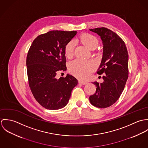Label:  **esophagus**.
<instances>
[{"mask_svg": "<svg viewBox=\"0 0 148 148\" xmlns=\"http://www.w3.org/2000/svg\"><path fill=\"white\" fill-rule=\"evenodd\" d=\"M79 83L80 84L82 85H86L88 84L87 82H83V81H79Z\"/></svg>", "mask_w": 148, "mask_h": 148, "instance_id": "34e87169", "label": "esophagus"}]
</instances>
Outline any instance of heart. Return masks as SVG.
Returning <instances> with one entry per match:
<instances>
[{
	"label": "heart",
	"instance_id": "1",
	"mask_svg": "<svg viewBox=\"0 0 148 148\" xmlns=\"http://www.w3.org/2000/svg\"><path fill=\"white\" fill-rule=\"evenodd\" d=\"M77 40L82 42L86 47L89 49L95 48L98 44L97 38L89 34H84L80 36ZM75 42L71 40L65 45L64 48L65 55L66 58H70L73 54ZM96 65L93 60H89L84 61L80 59H76L68 65V70L69 72L76 77L82 79H87L91 73L96 68Z\"/></svg>",
	"mask_w": 148,
	"mask_h": 148
}]
</instances>
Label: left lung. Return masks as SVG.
<instances>
[{
	"instance_id": "1",
	"label": "left lung",
	"mask_w": 148,
	"mask_h": 148,
	"mask_svg": "<svg viewBox=\"0 0 148 148\" xmlns=\"http://www.w3.org/2000/svg\"><path fill=\"white\" fill-rule=\"evenodd\" d=\"M102 40L103 52L97 73L104 74V82L96 86L95 93L89 97L90 103L99 108L114 104L120 97L128 78V53L122 39L115 32L104 27L90 29Z\"/></svg>"
}]
</instances>
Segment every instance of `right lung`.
Returning a JSON list of instances; mask_svg holds the SVG:
<instances>
[{
    "instance_id": "1",
    "label": "right lung",
    "mask_w": 148,
    "mask_h": 148,
    "mask_svg": "<svg viewBox=\"0 0 148 148\" xmlns=\"http://www.w3.org/2000/svg\"><path fill=\"white\" fill-rule=\"evenodd\" d=\"M77 32L51 31L38 36L28 51L26 65L28 83L36 100L45 109L57 110L66 106L77 80L67 74L56 77L59 71L66 70L65 45Z\"/></svg>"
}]
</instances>
